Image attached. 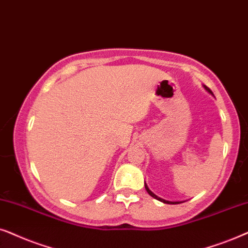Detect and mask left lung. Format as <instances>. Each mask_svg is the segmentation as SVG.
<instances>
[{"instance_id": "1", "label": "left lung", "mask_w": 248, "mask_h": 248, "mask_svg": "<svg viewBox=\"0 0 248 248\" xmlns=\"http://www.w3.org/2000/svg\"><path fill=\"white\" fill-rule=\"evenodd\" d=\"M204 87H205V90L209 92V93H211L212 94V92H211V90L209 87H206V86H204ZM145 188H146V190H147V193L150 194V195L152 196V197H154V199H156L157 201H160V202H163V203H166V204H179V203H181V202H169V201H166V200H163V199H160V197H157L156 195H155L154 193H152V191L148 189V187H147V185L145 184Z\"/></svg>"}]
</instances>
